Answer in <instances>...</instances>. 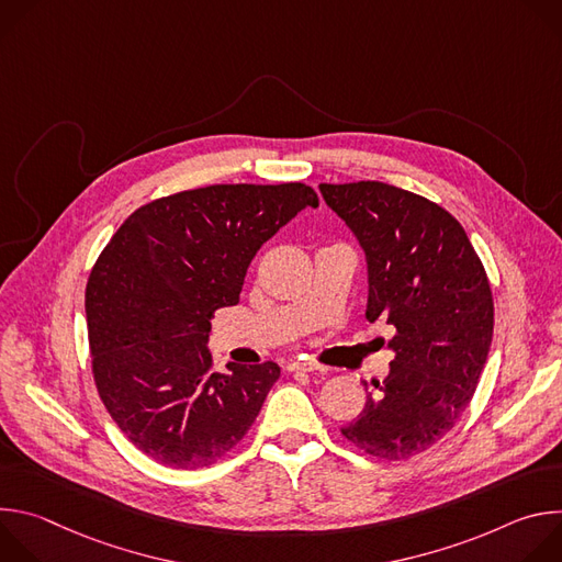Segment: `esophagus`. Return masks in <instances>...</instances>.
<instances>
[{
	"instance_id": "1",
	"label": "esophagus",
	"mask_w": 562,
	"mask_h": 562,
	"mask_svg": "<svg viewBox=\"0 0 562 562\" xmlns=\"http://www.w3.org/2000/svg\"><path fill=\"white\" fill-rule=\"evenodd\" d=\"M286 369H289V371H302V373L325 371V367H323V364H317V362H308V360H291V362L286 364Z\"/></svg>"
}]
</instances>
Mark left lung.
Listing matches in <instances>:
<instances>
[{
    "label": "left lung",
    "instance_id": "left-lung-1",
    "mask_svg": "<svg viewBox=\"0 0 562 562\" xmlns=\"http://www.w3.org/2000/svg\"><path fill=\"white\" fill-rule=\"evenodd\" d=\"M319 193L364 251L367 319L395 327L389 375L342 436L369 456L405 460L469 405L494 336L490 280L460 222L427 198L382 182Z\"/></svg>",
    "mask_w": 562,
    "mask_h": 562
}]
</instances>
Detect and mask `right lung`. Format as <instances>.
Masks as SVG:
<instances>
[{"mask_svg": "<svg viewBox=\"0 0 562 562\" xmlns=\"http://www.w3.org/2000/svg\"><path fill=\"white\" fill-rule=\"evenodd\" d=\"M317 195L300 182L215 184L124 220L87 284L93 375L104 407L148 458L213 464L251 429L276 362L211 371V317L239 300L260 247Z\"/></svg>", "mask_w": 562, "mask_h": 562, "instance_id": "1", "label": "right lung"}]
</instances>
